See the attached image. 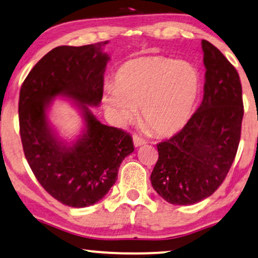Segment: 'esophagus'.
<instances>
[{
	"mask_svg": "<svg viewBox=\"0 0 258 258\" xmlns=\"http://www.w3.org/2000/svg\"><path fill=\"white\" fill-rule=\"evenodd\" d=\"M133 144H135L136 148H138V146H142L146 144V140L143 139L142 137H139L138 135H135L133 136Z\"/></svg>",
	"mask_w": 258,
	"mask_h": 258,
	"instance_id": "34e87169",
	"label": "esophagus"
}]
</instances>
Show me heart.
Listing matches in <instances>:
<instances>
[{
  "instance_id": "1",
  "label": "heart",
  "mask_w": 258,
  "mask_h": 258,
  "mask_svg": "<svg viewBox=\"0 0 258 258\" xmlns=\"http://www.w3.org/2000/svg\"><path fill=\"white\" fill-rule=\"evenodd\" d=\"M199 74L191 64L162 56L137 58L122 65L103 105L120 122L140 118L158 137L177 133L193 113Z\"/></svg>"
}]
</instances>
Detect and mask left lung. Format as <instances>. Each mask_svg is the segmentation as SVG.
Wrapping results in <instances>:
<instances>
[{
    "label": "left lung",
    "instance_id": "left-lung-1",
    "mask_svg": "<svg viewBox=\"0 0 258 258\" xmlns=\"http://www.w3.org/2000/svg\"><path fill=\"white\" fill-rule=\"evenodd\" d=\"M204 99L180 132L157 144L152 187L172 205H193L223 183L236 157L244 115L236 68L210 41H201Z\"/></svg>",
    "mask_w": 258,
    "mask_h": 258
}]
</instances>
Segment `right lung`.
Here are the masks:
<instances>
[{"mask_svg": "<svg viewBox=\"0 0 258 258\" xmlns=\"http://www.w3.org/2000/svg\"><path fill=\"white\" fill-rule=\"evenodd\" d=\"M108 41L84 46H58L45 54L22 83L19 123L25 157L39 183L70 207L96 204L115 183L125 157L135 151L132 137L101 123L88 106H99ZM56 96L73 98L86 130L73 146L56 138L46 110Z\"/></svg>", "mask_w": 258, "mask_h": 258, "instance_id": "add662e5", "label": "right lung"}]
</instances>
